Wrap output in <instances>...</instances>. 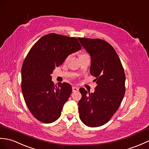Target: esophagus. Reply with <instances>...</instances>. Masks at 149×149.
Instances as JSON below:
<instances>
[{
  "instance_id": "1",
  "label": "esophagus",
  "mask_w": 149,
  "mask_h": 149,
  "mask_svg": "<svg viewBox=\"0 0 149 149\" xmlns=\"http://www.w3.org/2000/svg\"><path fill=\"white\" fill-rule=\"evenodd\" d=\"M79 91V88L77 87H76V86H73L72 87V91L73 92H77Z\"/></svg>"
}]
</instances>
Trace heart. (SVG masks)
<instances>
[{"instance_id": "b5f03b06", "label": "heart", "mask_w": 149, "mask_h": 149, "mask_svg": "<svg viewBox=\"0 0 149 149\" xmlns=\"http://www.w3.org/2000/svg\"><path fill=\"white\" fill-rule=\"evenodd\" d=\"M82 55H84V54H82Z\"/></svg>"}]
</instances>
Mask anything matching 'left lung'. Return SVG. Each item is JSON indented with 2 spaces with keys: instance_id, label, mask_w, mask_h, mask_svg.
Wrapping results in <instances>:
<instances>
[{
  "instance_id": "8db88e82",
  "label": "left lung",
  "mask_w": 149,
  "mask_h": 149,
  "mask_svg": "<svg viewBox=\"0 0 149 149\" xmlns=\"http://www.w3.org/2000/svg\"><path fill=\"white\" fill-rule=\"evenodd\" d=\"M91 56L90 74L97 84L94 93L80 88L79 112L81 121L89 127L107 123L118 109L125 94L126 76L113 47L100 39L78 38Z\"/></svg>"
}]
</instances>
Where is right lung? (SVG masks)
I'll list each match as a JSON object with an SVG mask.
<instances>
[{
	"label": "right lung",
	"instance_id": "add662e5",
	"mask_svg": "<svg viewBox=\"0 0 149 149\" xmlns=\"http://www.w3.org/2000/svg\"><path fill=\"white\" fill-rule=\"evenodd\" d=\"M81 49L76 38L49 33L28 53L22 68V90L30 112L40 122L51 123L60 117L72 89L67 82H58L55 87L51 74L68 55Z\"/></svg>",
	"mask_w": 149,
	"mask_h": 149
}]
</instances>
